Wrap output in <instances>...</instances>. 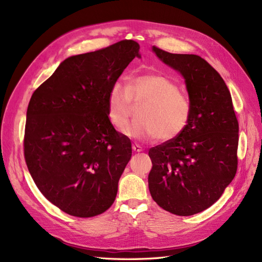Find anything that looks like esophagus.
<instances>
[{"label":"esophagus","instance_id":"obj_1","mask_svg":"<svg viewBox=\"0 0 262 262\" xmlns=\"http://www.w3.org/2000/svg\"><path fill=\"white\" fill-rule=\"evenodd\" d=\"M132 148H133V151H134L135 153H140V152L143 151V148L140 145H138V144H133Z\"/></svg>","mask_w":262,"mask_h":262}]
</instances>
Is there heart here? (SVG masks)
I'll return each instance as SVG.
<instances>
[{"label":"heart","mask_w":262,"mask_h":262,"mask_svg":"<svg viewBox=\"0 0 262 262\" xmlns=\"http://www.w3.org/2000/svg\"><path fill=\"white\" fill-rule=\"evenodd\" d=\"M145 101L137 121L122 129V134L141 142H169L186 130L191 119L190 100L180 92L176 82L163 74H143L133 77L129 85L116 82L108 94V117L121 129L128 121L132 102Z\"/></svg>","instance_id":"b5f03b06"}]
</instances>
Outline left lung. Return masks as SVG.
Wrapping results in <instances>:
<instances>
[{
  "label": "left lung",
  "instance_id": "1",
  "mask_svg": "<svg viewBox=\"0 0 262 262\" xmlns=\"http://www.w3.org/2000/svg\"><path fill=\"white\" fill-rule=\"evenodd\" d=\"M153 52L183 76L192 115L180 136L149 148L148 189L164 210L190 216L210 207L234 179L238 122L224 80L204 58Z\"/></svg>",
  "mask_w": 262,
  "mask_h": 262
}]
</instances>
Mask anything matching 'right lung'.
Masks as SVG:
<instances>
[{"mask_svg": "<svg viewBox=\"0 0 262 262\" xmlns=\"http://www.w3.org/2000/svg\"><path fill=\"white\" fill-rule=\"evenodd\" d=\"M140 45L121 40L75 55L32 93L24 140L26 163L40 192L76 217L114 204L132 143L108 117V94Z\"/></svg>", "mask_w": 262, "mask_h": 262, "instance_id": "add662e5", "label": "right lung"}]
</instances>
